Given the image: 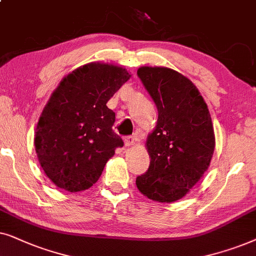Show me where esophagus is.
Masks as SVG:
<instances>
[{"instance_id": "34e87169", "label": "esophagus", "mask_w": 256, "mask_h": 256, "mask_svg": "<svg viewBox=\"0 0 256 256\" xmlns=\"http://www.w3.org/2000/svg\"><path fill=\"white\" fill-rule=\"evenodd\" d=\"M134 142H136V139H134V137H132V136H130V137H126L124 139L125 146H128V148H130V146H134Z\"/></svg>"}]
</instances>
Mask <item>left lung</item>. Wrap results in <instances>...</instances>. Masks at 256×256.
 Returning <instances> with one entry per match:
<instances>
[{"mask_svg":"<svg viewBox=\"0 0 256 256\" xmlns=\"http://www.w3.org/2000/svg\"><path fill=\"white\" fill-rule=\"evenodd\" d=\"M138 77L158 108L148 136L150 168L137 176L142 196L158 202L182 199L210 168L216 136L208 108L196 85L165 66H140Z\"/></svg>","mask_w":256,"mask_h":256,"instance_id":"1","label":"left lung"}]
</instances>
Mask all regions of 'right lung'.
I'll list each match as a JSON object with an SVG mask.
<instances>
[{
    "mask_svg": "<svg viewBox=\"0 0 256 256\" xmlns=\"http://www.w3.org/2000/svg\"><path fill=\"white\" fill-rule=\"evenodd\" d=\"M130 77L122 66L91 62L68 74L51 94L34 144L40 168L58 188L88 190L124 145L112 130L116 114L106 103Z\"/></svg>",
    "mask_w": 256,
    "mask_h": 256,
    "instance_id": "obj_1",
    "label": "right lung"
}]
</instances>
